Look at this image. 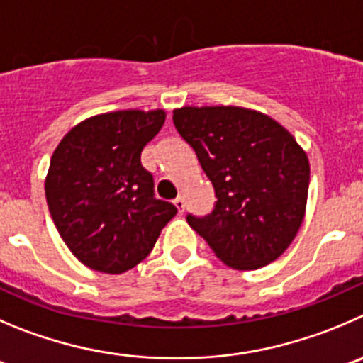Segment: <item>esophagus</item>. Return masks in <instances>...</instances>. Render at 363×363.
<instances>
[{
    "mask_svg": "<svg viewBox=\"0 0 363 363\" xmlns=\"http://www.w3.org/2000/svg\"><path fill=\"white\" fill-rule=\"evenodd\" d=\"M172 203H174V206H176V208H178V212H179V213L184 212V208H185V201H184V198H182V196H178V198H176L174 201H172Z\"/></svg>",
    "mask_w": 363,
    "mask_h": 363,
    "instance_id": "34e87169",
    "label": "esophagus"
}]
</instances>
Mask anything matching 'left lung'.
I'll use <instances>...</instances> for the list:
<instances>
[{
  "label": "left lung",
  "instance_id": "1",
  "mask_svg": "<svg viewBox=\"0 0 363 363\" xmlns=\"http://www.w3.org/2000/svg\"><path fill=\"white\" fill-rule=\"evenodd\" d=\"M172 121L217 198L208 216L189 213L192 230L233 269L274 262L305 217L310 164L303 147L274 119L242 106H182Z\"/></svg>",
  "mask_w": 363,
  "mask_h": 363
}]
</instances>
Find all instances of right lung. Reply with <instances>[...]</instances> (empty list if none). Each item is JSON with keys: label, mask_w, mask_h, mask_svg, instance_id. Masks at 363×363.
<instances>
[{"label": "right lung", "mask_w": 363, "mask_h": 363, "mask_svg": "<svg viewBox=\"0 0 363 363\" xmlns=\"http://www.w3.org/2000/svg\"><path fill=\"white\" fill-rule=\"evenodd\" d=\"M164 110H117L76 124L51 157L46 201L65 246L92 271L121 274L144 260L176 216L140 164Z\"/></svg>", "instance_id": "add662e5"}]
</instances>
